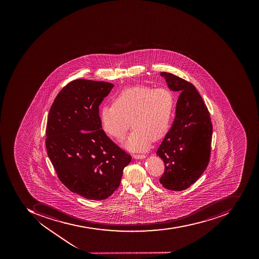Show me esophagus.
Instances as JSON below:
<instances>
[{
  "label": "esophagus",
  "instance_id": "1",
  "mask_svg": "<svg viewBox=\"0 0 259 259\" xmlns=\"http://www.w3.org/2000/svg\"><path fill=\"white\" fill-rule=\"evenodd\" d=\"M133 157L136 159H143V158H145L146 156L144 154H133Z\"/></svg>",
  "mask_w": 259,
  "mask_h": 259
}]
</instances>
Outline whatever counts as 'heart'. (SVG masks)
Segmentation results:
<instances>
[{
	"label": "heart",
	"instance_id": "heart-1",
	"mask_svg": "<svg viewBox=\"0 0 259 259\" xmlns=\"http://www.w3.org/2000/svg\"><path fill=\"white\" fill-rule=\"evenodd\" d=\"M175 110V96L169 89L139 84L122 90L112 105H104L100 118L103 131L117 141L124 139L132 124L134 129L125 147L145 151L151 140H160L169 132Z\"/></svg>",
	"mask_w": 259,
	"mask_h": 259
}]
</instances>
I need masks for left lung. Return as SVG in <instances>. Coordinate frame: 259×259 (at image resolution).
<instances>
[{"label":"left lung","mask_w":259,"mask_h":259,"mask_svg":"<svg viewBox=\"0 0 259 259\" xmlns=\"http://www.w3.org/2000/svg\"><path fill=\"white\" fill-rule=\"evenodd\" d=\"M169 90L180 93L176 116L157 151L165 171L159 182L164 188L182 191L198 180L211 154L212 124L201 96L192 83L161 72Z\"/></svg>","instance_id":"8db88e82"}]
</instances>
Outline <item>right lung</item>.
I'll return each mask as SVG.
<instances>
[{
    "instance_id": "add662e5",
    "label": "right lung",
    "mask_w": 259,
    "mask_h": 259,
    "mask_svg": "<svg viewBox=\"0 0 259 259\" xmlns=\"http://www.w3.org/2000/svg\"><path fill=\"white\" fill-rule=\"evenodd\" d=\"M113 87L105 81H72L59 93L48 114V157L61 182L89 200L110 196L132 160L101 129L99 105Z\"/></svg>"
}]
</instances>
